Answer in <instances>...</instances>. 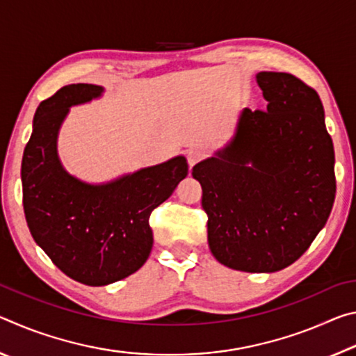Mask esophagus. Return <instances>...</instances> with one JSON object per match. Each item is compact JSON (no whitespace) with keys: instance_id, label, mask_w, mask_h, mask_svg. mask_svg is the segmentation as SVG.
Wrapping results in <instances>:
<instances>
[{"instance_id":"34e87169","label":"esophagus","mask_w":356,"mask_h":356,"mask_svg":"<svg viewBox=\"0 0 356 356\" xmlns=\"http://www.w3.org/2000/svg\"><path fill=\"white\" fill-rule=\"evenodd\" d=\"M206 156V152L201 149H191L188 150V154H186V161H188L190 168L195 166L196 163H200V161Z\"/></svg>"}]
</instances>
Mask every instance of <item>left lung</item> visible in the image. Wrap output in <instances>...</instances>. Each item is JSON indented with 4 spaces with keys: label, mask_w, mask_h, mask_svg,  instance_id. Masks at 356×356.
I'll return each mask as SVG.
<instances>
[{
    "label": "left lung",
    "mask_w": 356,
    "mask_h": 356,
    "mask_svg": "<svg viewBox=\"0 0 356 356\" xmlns=\"http://www.w3.org/2000/svg\"><path fill=\"white\" fill-rule=\"evenodd\" d=\"M267 111L240 113L225 149L193 168L209 248L229 268L273 273L309 248L333 209L334 149L318 94L284 72L256 75Z\"/></svg>",
    "instance_id": "left-lung-1"
}]
</instances>
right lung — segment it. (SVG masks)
<instances>
[{"label": "right lung", "mask_w": 356, "mask_h": 356, "mask_svg": "<svg viewBox=\"0 0 356 356\" xmlns=\"http://www.w3.org/2000/svg\"><path fill=\"white\" fill-rule=\"evenodd\" d=\"M102 92L78 83L40 102L22 160L29 232L63 273L86 286L111 284L143 267L154 243L149 216L188 174L179 155L102 185L70 176L58 159L59 127L72 105Z\"/></svg>", "instance_id": "obj_1"}]
</instances>
